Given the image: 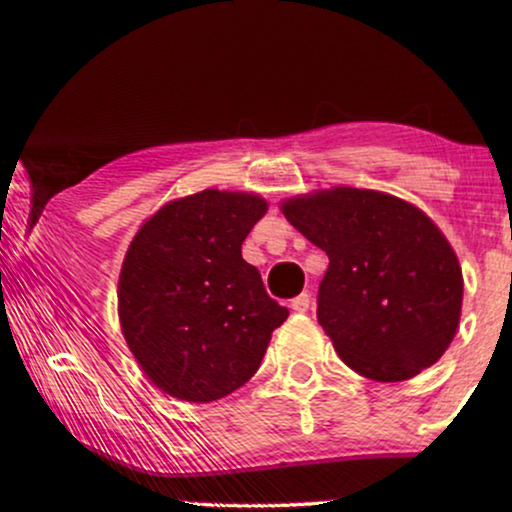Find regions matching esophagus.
Wrapping results in <instances>:
<instances>
[{"mask_svg": "<svg viewBox=\"0 0 512 512\" xmlns=\"http://www.w3.org/2000/svg\"><path fill=\"white\" fill-rule=\"evenodd\" d=\"M291 310L293 312H307L310 310V293H300L291 300Z\"/></svg>", "mask_w": 512, "mask_h": 512, "instance_id": "1", "label": "esophagus"}]
</instances>
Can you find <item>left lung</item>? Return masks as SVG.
<instances>
[{
    "instance_id": "1",
    "label": "left lung",
    "mask_w": 512,
    "mask_h": 512,
    "mask_svg": "<svg viewBox=\"0 0 512 512\" xmlns=\"http://www.w3.org/2000/svg\"><path fill=\"white\" fill-rule=\"evenodd\" d=\"M279 209L326 251L317 319L349 368L401 382L445 354L459 328L464 277L422 209L352 186L296 195Z\"/></svg>"
}]
</instances>
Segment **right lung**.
<instances>
[{
  "label": "right lung",
  "mask_w": 512,
  "mask_h": 512,
  "mask_svg": "<svg viewBox=\"0 0 512 512\" xmlns=\"http://www.w3.org/2000/svg\"><path fill=\"white\" fill-rule=\"evenodd\" d=\"M268 202L205 191L142 223L118 277V319L132 356L160 391L212 403L247 384L289 310L265 293L242 242Z\"/></svg>",
  "instance_id": "right-lung-1"
}]
</instances>
